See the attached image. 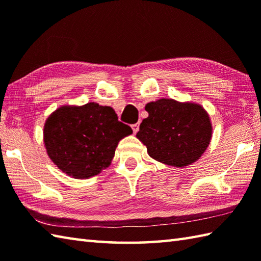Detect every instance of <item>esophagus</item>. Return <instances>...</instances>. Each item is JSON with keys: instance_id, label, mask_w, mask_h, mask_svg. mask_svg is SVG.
I'll list each match as a JSON object with an SVG mask.
<instances>
[{"instance_id": "1", "label": "esophagus", "mask_w": 261, "mask_h": 261, "mask_svg": "<svg viewBox=\"0 0 261 261\" xmlns=\"http://www.w3.org/2000/svg\"><path fill=\"white\" fill-rule=\"evenodd\" d=\"M131 127H132V130H134L135 134H137V132L139 131V122H138V123L132 124V125H131Z\"/></svg>"}]
</instances>
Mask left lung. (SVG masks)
<instances>
[{"instance_id":"obj_1","label":"left lung","mask_w":261,"mask_h":261,"mask_svg":"<svg viewBox=\"0 0 261 261\" xmlns=\"http://www.w3.org/2000/svg\"><path fill=\"white\" fill-rule=\"evenodd\" d=\"M145 109L149 115L142 120L137 138L151 158L179 168L195 163L206 150L212 124L201 105L160 98Z\"/></svg>"}]
</instances>
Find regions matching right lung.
Masks as SVG:
<instances>
[{
	"instance_id": "obj_1",
	"label": "right lung",
	"mask_w": 261,
	"mask_h": 261,
	"mask_svg": "<svg viewBox=\"0 0 261 261\" xmlns=\"http://www.w3.org/2000/svg\"><path fill=\"white\" fill-rule=\"evenodd\" d=\"M132 129L118 120L111 107L87 103L65 105L48 116L43 142L49 158L74 178L84 179L110 166L115 148Z\"/></svg>"
}]
</instances>
